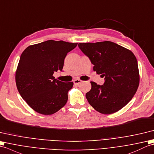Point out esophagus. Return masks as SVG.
Wrapping results in <instances>:
<instances>
[{"label": "esophagus", "mask_w": 154, "mask_h": 154, "mask_svg": "<svg viewBox=\"0 0 154 154\" xmlns=\"http://www.w3.org/2000/svg\"><path fill=\"white\" fill-rule=\"evenodd\" d=\"M82 82V81L79 80V79H76V80H74V84L75 85H79Z\"/></svg>", "instance_id": "obj_1"}]
</instances>
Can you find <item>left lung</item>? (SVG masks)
I'll use <instances>...</instances> for the list:
<instances>
[{
    "label": "left lung",
    "instance_id": "left-lung-1",
    "mask_svg": "<svg viewBox=\"0 0 154 154\" xmlns=\"http://www.w3.org/2000/svg\"><path fill=\"white\" fill-rule=\"evenodd\" d=\"M78 47L94 64L93 70L105 77L103 85L91 82L86 94L97 111L109 115L127 104L138 90L140 75L136 58L131 51L113 42L80 43Z\"/></svg>",
    "mask_w": 154,
    "mask_h": 154
}]
</instances>
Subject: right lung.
I'll return each mask as SVG.
<instances>
[{
	"label": "right lung",
	"instance_id": "add662e5",
	"mask_svg": "<svg viewBox=\"0 0 154 154\" xmlns=\"http://www.w3.org/2000/svg\"><path fill=\"white\" fill-rule=\"evenodd\" d=\"M77 45L48 40L23 51L16 71V84L20 95L35 111L50 115L66 105L74 83L54 79L53 74L62 71L67 53Z\"/></svg>",
	"mask_w": 154,
	"mask_h": 154
}]
</instances>
